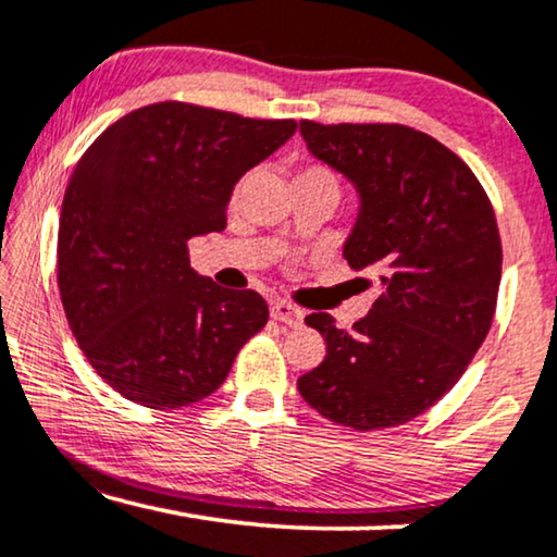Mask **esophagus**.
<instances>
[{"instance_id": "1", "label": "esophagus", "mask_w": 557, "mask_h": 557, "mask_svg": "<svg viewBox=\"0 0 557 557\" xmlns=\"http://www.w3.org/2000/svg\"><path fill=\"white\" fill-rule=\"evenodd\" d=\"M271 319L288 326H299L304 322V311L288 301H271Z\"/></svg>"}]
</instances>
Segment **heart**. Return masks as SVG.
<instances>
[{"mask_svg":"<svg viewBox=\"0 0 557 557\" xmlns=\"http://www.w3.org/2000/svg\"><path fill=\"white\" fill-rule=\"evenodd\" d=\"M296 177H332L330 172L322 170V166H309V170H304L296 174Z\"/></svg>","mask_w":557,"mask_h":557,"instance_id":"1","label":"heart"}]
</instances>
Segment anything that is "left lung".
I'll return each instance as SVG.
<instances>
[{"instance_id": "obj_1", "label": "left lung", "mask_w": 557, "mask_h": 557, "mask_svg": "<svg viewBox=\"0 0 557 557\" xmlns=\"http://www.w3.org/2000/svg\"><path fill=\"white\" fill-rule=\"evenodd\" d=\"M299 132L355 187L342 256L377 276L380 296L352 332L322 311L307 317L326 355L296 385L334 423L393 429L444 398L482 347L502 276L497 220L474 172L429 134L314 121Z\"/></svg>"}]
</instances>
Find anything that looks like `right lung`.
I'll list each match as a JSON object with an SVG mask.
<instances>
[{
  "label": "right lung",
  "mask_w": 557,
  "mask_h": 557,
  "mask_svg": "<svg viewBox=\"0 0 557 557\" xmlns=\"http://www.w3.org/2000/svg\"><path fill=\"white\" fill-rule=\"evenodd\" d=\"M296 132L180 101L144 106L86 149L58 227V286L90 368L139 406L208 398L269 322L263 296L189 269L187 240L220 233L238 180Z\"/></svg>",
  "instance_id": "add662e5"
}]
</instances>
